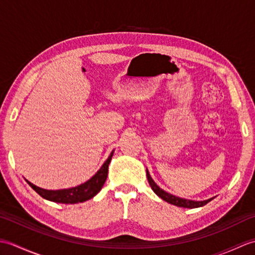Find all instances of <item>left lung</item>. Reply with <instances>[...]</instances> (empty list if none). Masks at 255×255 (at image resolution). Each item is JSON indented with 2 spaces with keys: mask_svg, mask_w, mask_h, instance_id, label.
<instances>
[{
  "mask_svg": "<svg viewBox=\"0 0 255 255\" xmlns=\"http://www.w3.org/2000/svg\"><path fill=\"white\" fill-rule=\"evenodd\" d=\"M147 177H148V182L150 184L151 188L153 189V192L158 195L160 198H162L165 202H167L169 204L178 206V207H183V208H197V207H202V206L206 205L207 203H209L213 198H209L207 200H200V202H197V200H191V199H185V198H181L174 196L170 193H166L163 189L160 188L158 185H156L155 182L152 180V177L150 176L149 171L147 169Z\"/></svg>",
  "mask_w": 255,
  "mask_h": 255,
  "instance_id": "1",
  "label": "left lung"
}]
</instances>
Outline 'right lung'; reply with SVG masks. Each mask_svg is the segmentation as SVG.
Returning a JSON list of instances; mask_svg holds the SVG:
<instances>
[{
	"label": "right lung",
	"mask_w": 255,
	"mask_h": 255,
	"mask_svg": "<svg viewBox=\"0 0 255 255\" xmlns=\"http://www.w3.org/2000/svg\"><path fill=\"white\" fill-rule=\"evenodd\" d=\"M113 154L114 151H112V153L108 156V159L104 162V164H103L101 169L96 172V174L94 176H92L89 181H86L85 183L75 187L50 191V189H44L38 187L27 180L26 182L28 183L29 186L34 189L36 193L39 194L42 198L50 200V202L61 204L83 203L85 200L93 198L95 195L101 191L103 185H104L108 174V165L111 163Z\"/></svg>",
	"instance_id": "add662e5"
}]
</instances>
